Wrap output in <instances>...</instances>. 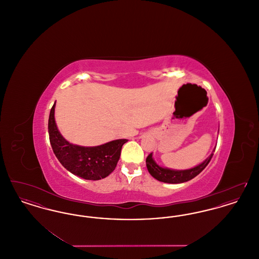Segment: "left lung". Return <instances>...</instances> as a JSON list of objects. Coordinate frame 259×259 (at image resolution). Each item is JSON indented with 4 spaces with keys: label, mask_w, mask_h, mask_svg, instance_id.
Wrapping results in <instances>:
<instances>
[{
    "label": "left lung",
    "mask_w": 259,
    "mask_h": 259,
    "mask_svg": "<svg viewBox=\"0 0 259 259\" xmlns=\"http://www.w3.org/2000/svg\"><path fill=\"white\" fill-rule=\"evenodd\" d=\"M214 150L215 148L213 149V151ZM213 151L203 163L188 170H171L168 168H162L155 163V161L153 160L152 153H149L146 160L147 168L149 174L159 182L167 183V184H182L192 180L207 167V165L209 164V161L213 155Z\"/></svg>",
    "instance_id": "1"
}]
</instances>
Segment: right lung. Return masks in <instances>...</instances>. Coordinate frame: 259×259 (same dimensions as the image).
<instances>
[{"label": "right lung", "instance_id": "right-lung-1", "mask_svg": "<svg viewBox=\"0 0 259 259\" xmlns=\"http://www.w3.org/2000/svg\"><path fill=\"white\" fill-rule=\"evenodd\" d=\"M55 103L50 110L49 134L57 159L69 171L84 180L98 181L108 177L116 167L126 139L111 141L98 147H80L62 137L54 118Z\"/></svg>", "mask_w": 259, "mask_h": 259}]
</instances>
